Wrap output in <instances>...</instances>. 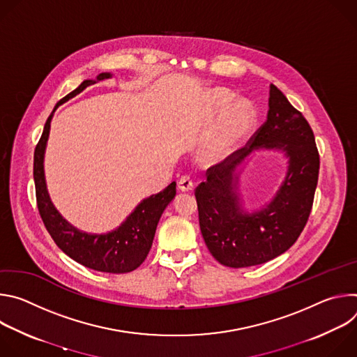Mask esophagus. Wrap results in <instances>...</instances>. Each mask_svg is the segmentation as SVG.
I'll use <instances>...</instances> for the list:
<instances>
[{"label": "esophagus", "mask_w": 357, "mask_h": 357, "mask_svg": "<svg viewBox=\"0 0 357 357\" xmlns=\"http://www.w3.org/2000/svg\"><path fill=\"white\" fill-rule=\"evenodd\" d=\"M178 188L182 190V192H188V190H192L193 188V182H192V178L189 175H182L178 181Z\"/></svg>", "instance_id": "34e87169"}]
</instances>
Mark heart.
Listing matches in <instances>:
<instances>
[{"label": "heart", "mask_w": 357, "mask_h": 357, "mask_svg": "<svg viewBox=\"0 0 357 357\" xmlns=\"http://www.w3.org/2000/svg\"><path fill=\"white\" fill-rule=\"evenodd\" d=\"M233 98L234 96L226 90H215L211 96L212 106L216 112L225 110ZM254 121H256V112L248 101H238V103L230 106L220 120L215 138L206 146L205 157L208 160H219L225 157L238 139L247 134Z\"/></svg>", "instance_id": "heart-1"}]
</instances>
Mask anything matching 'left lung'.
I'll return each mask as SVG.
<instances>
[{"instance_id":"obj_1","label":"left lung","mask_w":357,"mask_h":357,"mask_svg":"<svg viewBox=\"0 0 357 357\" xmlns=\"http://www.w3.org/2000/svg\"><path fill=\"white\" fill-rule=\"evenodd\" d=\"M266 123L248 142L206 171L195 189L200 231L212 256L223 266L243 268L267 263L299 237L314 205L319 152L311 126L277 86H270ZM278 147L290 158L276 197L260 211L245 214L235 192V167L254 149Z\"/></svg>"}]
</instances>
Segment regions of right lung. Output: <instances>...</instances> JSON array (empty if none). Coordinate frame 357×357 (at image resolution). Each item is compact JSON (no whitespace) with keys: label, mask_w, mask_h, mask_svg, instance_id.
<instances>
[{"label":"right lung","mask_w":357,"mask_h":357,"mask_svg":"<svg viewBox=\"0 0 357 357\" xmlns=\"http://www.w3.org/2000/svg\"><path fill=\"white\" fill-rule=\"evenodd\" d=\"M109 77L110 73H100L97 80H105ZM93 83L96 82L84 80L77 89L59 100L55 109ZM50 120H52V114L45 123L43 132L36 144L33 154L36 205L46 230L65 254L87 268L112 274H124L138 268L151 250L162 212L176 195V182H172L158 195L144 199L117 230L107 234L83 233L61 216L50 202L46 190L43 154L49 137Z\"/></svg>","instance_id":"right-lung-1"}]
</instances>
